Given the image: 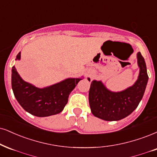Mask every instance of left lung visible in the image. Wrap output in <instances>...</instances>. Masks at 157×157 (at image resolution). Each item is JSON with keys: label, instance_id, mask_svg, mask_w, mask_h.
<instances>
[{"label": "left lung", "instance_id": "left-lung-1", "mask_svg": "<svg viewBox=\"0 0 157 157\" xmlns=\"http://www.w3.org/2000/svg\"><path fill=\"white\" fill-rule=\"evenodd\" d=\"M137 57L140 74L135 84L127 90L113 92L107 90L101 82L93 81L91 83L89 102L94 117L105 121H119L136 109L144 96L148 79L146 63L140 52Z\"/></svg>", "mask_w": 157, "mask_h": 157}]
</instances>
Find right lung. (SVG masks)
Returning a JSON list of instances; mask_svg holds the SVG:
<instances>
[{
  "label": "right lung",
  "mask_w": 157,
  "mask_h": 157,
  "mask_svg": "<svg viewBox=\"0 0 157 157\" xmlns=\"http://www.w3.org/2000/svg\"><path fill=\"white\" fill-rule=\"evenodd\" d=\"M19 52L16 59H20ZM82 78H67L63 82L39 89L25 82L14 66L11 71V86L13 94L20 105L28 113L38 117H49L63 111L68 97Z\"/></svg>",
  "instance_id": "add662e5"
}]
</instances>
